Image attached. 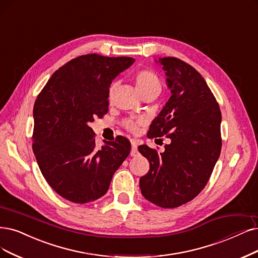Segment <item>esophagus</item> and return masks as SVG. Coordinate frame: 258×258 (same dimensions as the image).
I'll return each mask as SVG.
<instances>
[{
  "mask_svg": "<svg viewBox=\"0 0 258 258\" xmlns=\"http://www.w3.org/2000/svg\"><path fill=\"white\" fill-rule=\"evenodd\" d=\"M138 155V149H137V144L135 141L132 142V150H131V156H136Z\"/></svg>",
  "mask_w": 258,
  "mask_h": 258,
  "instance_id": "obj_1",
  "label": "esophagus"
}]
</instances>
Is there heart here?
<instances>
[{"label":"heart","instance_id":"1","mask_svg":"<svg viewBox=\"0 0 258 258\" xmlns=\"http://www.w3.org/2000/svg\"><path fill=\"white\" fill-rule=\"evenodd\" d=\"M135 83L138 91L141 93V95L147 94L152 91L160 90V82L158 76L151 70H140L135 75ZM116 88V83H111L108 88V100L110 101L112 98L113 90ZM144 123V120H131L127 119L123 122V125L125 128H127L131 132H136L138 127Z\"/></svg>","mask_w":258,"mask_h":258}]
</instances>
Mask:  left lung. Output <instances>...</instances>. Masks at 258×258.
Here are the masks:
<instances>
[{
  "instance_id": "1",
  "label": "left lung",
  "mask_w": 258,
  "mask_h": 258,
  "mask_svg": "<svg viewBox=\"0 0 258 258\" xmlns=\"http://www.w3.org/2000/svg\"><path fill=\"white\" fill-rule=\"evenodd\" d=\"M158 62L166 71L171 97L153 120L149 138L166 136L163 153L138 150L150 163L139 180L141 194L163 208L191 201L206 186L221 152V111L212 90L194 67L175 57Z\"/></svg>"
}]
</instances>
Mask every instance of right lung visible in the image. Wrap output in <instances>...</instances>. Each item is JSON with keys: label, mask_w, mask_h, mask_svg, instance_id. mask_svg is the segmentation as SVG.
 <instances>
[{"label": "right lung", "mask_w": 258, "mask_h": 258, "mask_svg": "<svg viewBox=\"0 0 258 258\" xmlns=\"http://www.w3.org/2000/svg\"><path fill=\"white\" fill-rule=\"evenodd\" d=\"M135 60L87 54L56 70L34 105L33 151L45 180L60 197L84 204L107 192L128 156L123 136L95 146L89 124L108 111V88Z\"/></svg>", "instance_id": "obj_1"}]
</instances>
